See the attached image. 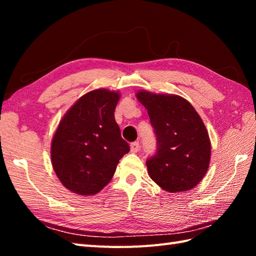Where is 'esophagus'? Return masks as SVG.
<instances>
[{"instance_id": "obj_1", "label": "esophagus", "mask_w": 256, "mask_h": 256, "mask_svg": "<svg viewBox=\"0 0 256 256\" xmlns=\"http://www.w3.org/2000/svg\"><path fill=\"white\" fill-rule=\"evenodd\" d=\"M140 150V143L138 142H133L131 144V152L132 153H138Z\"/></svg>"}]
</instances>
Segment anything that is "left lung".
Listing matches in <instances>:
<instances>
[{
    "label": "left lung",
    "mask_w": 256,
    "mask_h": 256,
    "mask_svg": "<svg viewBox=\"0 0 256 256\" xmlns=\"http://www.w3.org/2000/svg\"><path fill=\"white\" fill-rule=\"evenodd\" d=\"M146 108L156 135V153L146 162L148 175L168 192L192 189L209 168L211 143L197 111L184 98L136 94Z\"/></svg>",
    "instance_id": "left-lung-1"
}]
</instances>
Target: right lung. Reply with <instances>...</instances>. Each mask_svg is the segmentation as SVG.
<instances>
[{
    "label": "right lung",
    "instance_id": "right-lung-1",
    "mask_svg": "<svg viewBox=\"0 0 256 256\" xmlns=\"http://www.w3.org/2000/svg\"><path fill=\"white\" fill-rule=\"evenodd\" d=\"M118 99L120 94L114 91H90L59 123L52 142V164L70 192L82 196L99 192L130 152L114 118Z\"/></svg>",
    "mask_w": 256,
    "mask_h": 256
}]
</instances>
